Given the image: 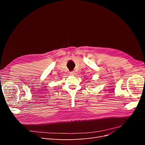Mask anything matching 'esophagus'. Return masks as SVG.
Returning <instances> with one entry per match:
<instances>
[{
    "mask_svg": "<svg viewBox=\"0 0 145 145\" xmlns=\"http://www.w3.org/2000/svg\"><path fill=\"white\" fill-rule=\"evenodd\" d=\"M76 74V73H75V72L74 71H71V72H69V75L70 76H74Z\"/></svg>",
    "mask_w": 145,
    "mask_h": 145,
    "instance_id": "obj_1",
    "label": "esophagus"
}]
</instances>
